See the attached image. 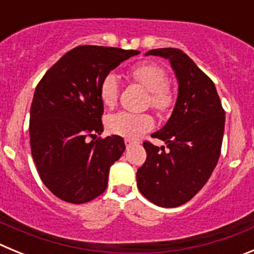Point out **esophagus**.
<instances>
[{"label":"esophagus","mask_w":254,"mask_h":254,"mask_svg":"<svg viewBox=\"0 0 254 254\" xmlns=\"http://www.w3.org/2000/svg\"><path fill=\"white\" fill-rule=\"evenodd\" d=\"M125 143H126V147H127V149H129V147L133 146V145H136V143H137V142H134V141L129 140V138H126Z\"/></svg>","instance_id":"esophagus-1"}]
</instances>
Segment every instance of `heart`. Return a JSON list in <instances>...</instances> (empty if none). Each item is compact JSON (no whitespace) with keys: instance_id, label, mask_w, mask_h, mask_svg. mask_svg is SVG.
<instances>
[{"instance_id":"1","label":"heart","mask_w":254,"mask_h":254,"mask_svg":"<svg viewBox=\"0 0 254 254\" xmlns=\"http://www.w3.org/2000/svg\"><path fill=\"white\" fill-rule=\"evenodd\" d=\"M132 80L149 91L150 105L159 113L167 112L173 104V94L167 86V73L160 66L154 64H141L129 71ZM120 82L114 73H108L99 85V98L105 108H113L118 100ZM108 129L126 138H138L141 134L154 127V118L147 113L120 112L107 121Z\"/></svg>"}]
</instances>
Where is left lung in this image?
Instances as JSON below:
<instances>
[{"label":"left lung","mask_w":254,"mask_h":254,"mask_svg":"<svg viewBox=\"0 0 254 254\" xmlns=\"http://www.w3.org/2000/svg\"><path fill=\"white\" fill-rule=\"evenodd\" d=\"M145 56L169 60L178 95L168 122L151 134L165 142L167 151L164 146L143 142L147 158L136 173L137 187L155 205L177 207L188 202L214 172L221 151L225 112L214 82L185 52L159 48Z\"/></svg>","instance_id":"left-lung-1"}]
</instances>
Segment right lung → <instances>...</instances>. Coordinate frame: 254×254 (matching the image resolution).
Returning a JSON list of instances; mask_svg holds the SVG:
<instances>
[{"label": "right lung", "instance_id": "1", "mask_svg": "<svg viewBox=\"0 0 254 254\" xmlns=\"http://www.w3.org/2000/svg\"><path fill=\"white\" fill-rule=\"evenodd\" d=\"M140 52L80 46L67 52L38 84L30 107V147L40 179L58 198L89 202L108 186L109 169L125 141L102 134L104 105L99 85L105 75Z\"/></svg>", "mask_w": 254, "mask_h": 254}]
</instances>
